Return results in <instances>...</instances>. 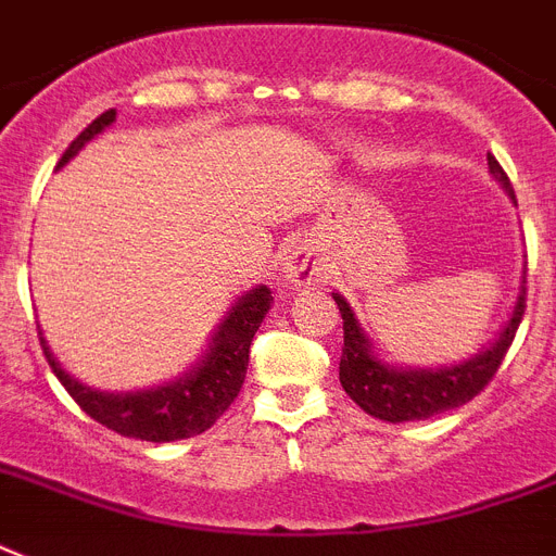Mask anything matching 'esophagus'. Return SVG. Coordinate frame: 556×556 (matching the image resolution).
<instances>
[{"mask_svg": "<svg viewBox=\"0 0 556 556\" xmlns=\"http://www.w3.org/2000/svg\"><path fill=\"white\" fill-rule=\"evenodd\" d=\"M282 274L291 286H312L314 279L320 277V260L308 248H296L286 256Z\"/></svg>", "mask_w": 556, "mask_h": 556, "instance_id": "esophagus-1", "label": "esophagus"}]
</instances>
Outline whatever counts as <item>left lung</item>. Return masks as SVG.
I'll return each instance as SVG.
<instances>
[{
    "label": "left lung",
    "mask_w": 556,
    "mask_h": 556,
    "mask_svg": "<svg viewBox=\"0 0 556 556\" xmlns=\"http://www.w3.org/2000/svg\"><path fill=\"white\" fill-rule=\"evenodd\" d=\"M488 167H491L493 178L514 199V187H510L505 169L500 167V161L493 159L491 152H488ZM334 303H338L340 317H343L340 383L346 389V395L364 413L375 415L380 421H427L432 415L447 413V409H456V406L473 401L491 383L505 355H508L510 343L517 338L519 323H522V314H526V286L519 291L510 320L505 323V329L500 331V338H496L491 349H484V352H479V355L465 361V364L444 366V369L435 371L395 369V366L380 364L378 357L371 355L369 338L361 329V323L355 320V314H352L346 300L334 294Z\"/></svg>",
    "instance_id": "obj_1"
}]
</instances>
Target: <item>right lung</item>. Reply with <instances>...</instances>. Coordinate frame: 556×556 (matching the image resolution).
<instances>
[{
    "mask_svg": "<svg viewBox=\"0 0 556 556\" xmlns=\"http://www.w3.org/2000/svg\"><path fill=\"white\" fill-rule=\"evenodd\" d=\"M115 121V109H109L100 117H94L86 129L72 141V147L63 152V159L56 167H63L86 147V143L100 135ZM270 288H253L251 294H244L239 303L230 308L225 323L218 326L213 346L204 355L199 366H192L187 375L167 383V387L147 389V392H126V395H112L100 389L83 387L80 380H74L63 366L56 364L54 355L48 352L46 338L39 334L46 361L51 366L65 392L80 404L86 415L94 421L115 430L117 435L141 441H178L192 439L199 432L210 430L216 424L218 415L227 413V406L233 404L239 389L244 383L248 371V357H251V340L265 320L270 308Z\"/></svg>",
    "mask_w": 556,
    "mask_h": 556,
    "instance_id": "right-lung-1",
    "label": "right lung"
}]
</instances>
